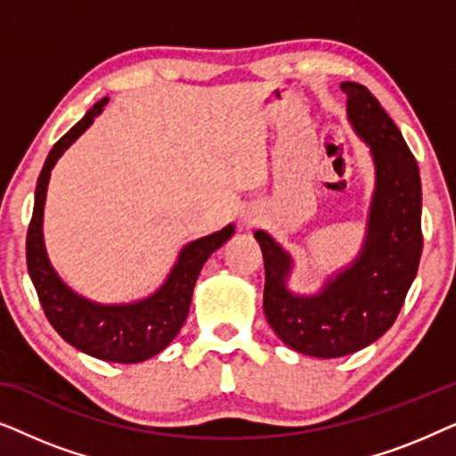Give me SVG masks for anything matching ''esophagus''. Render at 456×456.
<instances>
[{
  "label": "esophagus",
  "instance_id": "1",
  "mask_svg": "<svg viewBox=\"0 0 456 456\" xmlns=\"http://www.w3.org/2000/svg\"><path fill=\"white\" fill-rule=\"evenodd\" d=\"M255 224H257V217H253V216L245 217V226H255Z\"/></svg>",
  "mask_w": 456,
  "mask_h": 456
}]
</instances>
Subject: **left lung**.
I'll use <instances>...</instances> for the list:
<instances>
[{
  "label": "left lung",
  "mask_w": 456,
  "mask_h": 456,
  "mask_svg": "<svg viewBox=\"0 0 456 456\" xmlns=\"http://www.w3.org/2000/svg\"><path fill=\"white\" fill-rule=\"evenodd\" d=\"M340 89L354 130L371 145L378 170L370 232L359 259L322 295L295 297L284 286L289 255L265 232H255L265 261L267 322L284 345L320 359L361 351L396 322L423 248L421 180L413 153L367 86L342 83Z\"/></svg>",
  "instance_id": "8db88e82"
}]
</instances>
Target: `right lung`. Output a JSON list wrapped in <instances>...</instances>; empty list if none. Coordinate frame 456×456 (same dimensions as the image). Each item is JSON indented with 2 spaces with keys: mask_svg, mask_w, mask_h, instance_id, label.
I'll return each mask as SVG.
<instances>
[{
  "mask_svg": "<svg viewBox=\"0 0 456 456\" xmlns=\"http://www.w3.org/2000/svg\"><path fill=\"white\" fill-rule=\"evenodd\" d=\"M108 102L110 99L103 97L102 102L93 105L83 120L74 124L47 155L45 166L37 180L33 217H30L27 232V265L45 317L68 345L77 346L78 351L91 354V357L111 361V363H141V361L164 351L174 340V336L180 332L186 315H189L192 289H195L199 272L209 255L220 248L232 236L234 230L232 226H226L220 232L186 245L166 284L153 297L141 303L111 305V307L95 305L74 295L55 276L49 265L41 234L49 174L60 155L91 126L93 118Z\"/></svg>",
  "mask_w": 456,
  "mask_h": 456,
  "instance_id": "1",
  "label": "right lung"
}]
</instances>
